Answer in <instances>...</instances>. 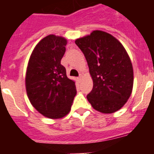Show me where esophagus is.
<instances>
[{
	"label": "esophagus",
	"mask_w": 154,
	"mask_h": 154,
	"mask_svg": "<svg viewBox=\"0 0 154 154\" xmlns=\"http://www.w3.org/2000/svg\"><path fill=\"white\" fill-rule=\"evenodd\" d=\"M79 81H82V79H83V76L82 75H79Z\"/></svg>",
	"instance_id": "obj_1"
}]
</instances>
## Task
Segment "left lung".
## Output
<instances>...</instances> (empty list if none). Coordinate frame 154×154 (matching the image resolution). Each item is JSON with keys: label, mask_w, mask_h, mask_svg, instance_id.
Here are the masks:
<instances>
[{"label": "left lung", "mask_w": 154, "mask_h": 154, "mask_svg": "<svg viewBox=\"0 0 154 154\" xmlns=\"http://www.w3.org/2000/svg\"><path fill=\"white\" fill-rule=\"evenodd\" d=\"M75 44L88 63L93 88L87 99L102 113H113L126 104L133 86V69L125 48L112 35L96 30Z\"/></svg>", "instance_id": "left-lung-1"}]
</instances>
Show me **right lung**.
<instances>
[{
  "label": "right lung",
  "mask_w": 154,
  "mask_h": 154,
  "mask_svg": "<svg viewBox=\"0 0 154 154\" xmlns=\"http://www.w3.org/2000/svg\"><path fill=\"white\" fill-rule=\"evenodd\" d=\"M67 39L49 35L36 45L28 60L25 88L30 103L42 115L61 119L71 110L76 95L75 82L61 65Z\"/></svg>",
  "instance_id": "obj_1"
}]
</instances>
